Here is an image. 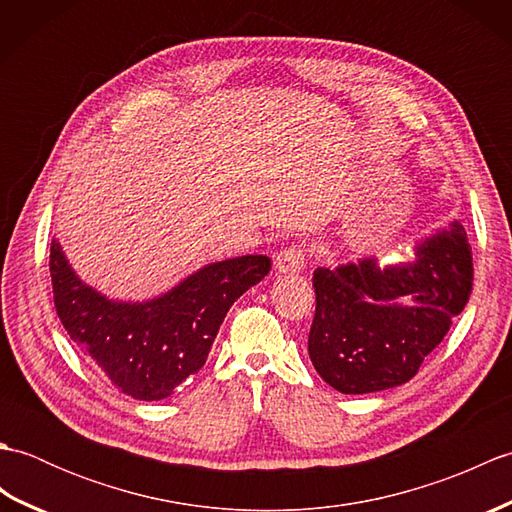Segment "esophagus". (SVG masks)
Returning <instances> with one entry per match:
<instances>
[{
  "mask_svg": "<svg viewBox=\"0 0 512 512\" xmlns=\"http://www.w3.org/2000/svg\"><path fill=\"white\" fill-rule=\"evenodd\" d=\"M306 266V248L303 246H288L275 257V268L279 273H299Z\"/></svg>",
  "mask_w": 512,
  "mask_h": 512,
  "instance_id": "obj_1",
  "label": "esophagus"
}]
</instances>
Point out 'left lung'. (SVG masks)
<instances>
[{
	"label": "left lung",
	"mask_w": 512,
	"mask_h": 512,
	"mask_svg": "<svg viewBox=\"0 0 512 512\" xmlns=\"http://www.w3.org/2000/svg\"><path fill=\"white\" fill-rule=\"evenodd\" d=\"M308 354L325 383L341 394H369L418 374L473 290L466 231L427 237L411 264L378 268L376 259L317 268Z\"/></svg>",
	"instance_id": "1"
}]
</instances>
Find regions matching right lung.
Returning a JSON list of instances; mask_svg holds the SVG:
<instances>
[{"mask_svg":"<svg viewBox=\"0 0 512 512\" xmlns=\"http://www.w3.org/2000/svg\"><path fill=\"white\" fill-rule=\"evenodd\" d=\"M270 270L266 255L204 266L147 303H116L74 275L50 244L54 308L76 347L136 400H162L202 369L228 308Z\"/></svg>","mask_w":512,"mask_h":512,"instance_id":"obj_1","label":"right lung"}]
</instances>
